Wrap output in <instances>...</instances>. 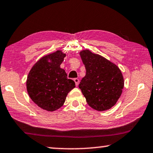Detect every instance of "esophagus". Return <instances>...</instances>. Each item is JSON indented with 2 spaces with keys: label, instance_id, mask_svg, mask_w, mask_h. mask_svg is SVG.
Wrapping results in <instances>:
<instances>
[{
  "label": "esophagus",
  "instance_id": "obj_1",
  "mask_svg": "<svg viewBox=\"0 0 153 153\" xmlns=\"http://www.w3.org/2000/svg\"><path fill=\"white\" fill-rule=\"evenodd\" d=\"M74 82H75V85H76V86L78 85L79 83V79H77V78H75V79H74Z\"/></svg>",
  "mask_w": 153,
  "mask_h": 153
}]
</instances>
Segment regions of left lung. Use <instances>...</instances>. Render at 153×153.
<instances>
[{
    "label": "left lung",
    "mask_w": 153,
    "mask_h": 153,
    "mask_svg": "<svg viewBox=\"0 0 153 153\" xmlns=\"http://www.w3.org/2000/svg\"><path fill=\"white\" fill-rule=\"evenodd\" d=\"M86 70L79 88L88 105L97 111L107 110L121 97L124 80L121 70L114 63L88 50L80 52Z\"/></svg>",
    "instance_id": "left-lung-1"
}]
</instances>
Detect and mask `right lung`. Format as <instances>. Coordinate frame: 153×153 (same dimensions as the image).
<instances>
[{
  "label": "right lung",
  "mask_w": 153,
  "mask_h": 153,
  "mask_svg": "<svg viewBox=\"0 0 153 153\" xmlns=\"http://www.w3.org/2000/svg\"><path fill=\"white\" fill-rule=\"evenodd\" d=\"M65 54L57 50L34 64L29 72L26 86L31 99L42 109L54 111L65 103L68 92L75 88V83L68 79L65 70L60 68Z\"/></svg>",
  "instance_id": "1"
}]
</instances>
